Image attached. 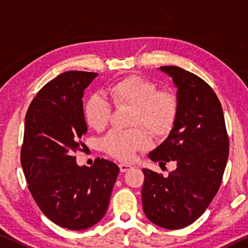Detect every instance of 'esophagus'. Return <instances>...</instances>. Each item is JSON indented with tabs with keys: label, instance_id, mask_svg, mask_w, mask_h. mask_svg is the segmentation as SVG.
<instances>
[{
	"label": "esophagus",
	"instance_id": "obj_1",
	"mask_svg": "<svg viewBox=\"0 0 248 248\" xmlns=\"http://www.w3.org/2000/svg\"><path fill=\"white\" fill-rule=\"evenodd\" d=\"M120 170H121V172L122 173H125V172H127V170H129L132 169V166L131 165H128V164H120Z\"/></svg>",
	"mask_w": 248,
	"mask_h": 248
}]
</instances>
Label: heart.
<instances>
[{
  "instance_id": "1",
  "label": "heart",
  "mask_w": 248,
  "mask_h": 248,
  "mask_svg": "<svg viewBox=\"0 0 248 248\" xmlns=\"http://www.w3.org/2000/svg\"><path fill=\"white\" fill-rule=\"evenodd\" d=\"M108 94L114 104L133 108L132 126H144L156 136L169 134L177 114V102L166 91H157L153 82L139 75L120 79L108 87ZM111 103L100 94L89 97L84 105L87 124L95 131H102L111 117ZM151 144L150 135L143 128L112 129L103 137V151L120 161H132L137 151L145 150Z\"/></svg>"
}]
</instances>
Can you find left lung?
Here are the masks:
<instances>
[{"label": "left lung", "mask_w": 248, "mask_h": 248, "mask_svg": "<svg viewBox=\"0 0 248 248\" xmlns=\"http://www.w3.org/2000/svg\"><path fill=\"white\" fill-rule=\"evenodd\" d=\"M176 87L174 126L148 157L176 164L164 177L143 169L144 213L155 225L180 230L206 211L219 188L228 158L223 108L214 91L199 76L177 66H161Z\"/></svg>", "instance_id": "8db88e82"}]
</instances>
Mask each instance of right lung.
I'll list each match as a JSON object with an SVG mask.
<instances>
[{
  "instance_id": "right-lung-1",
  "label": "right lung",
  "mask_w": 248,
  "mask_h": 248,
  "mask_svg": "<svg viewBox=\"0 0 248 248\" xmlns=\"http://www.w3.org/2000/svg\"><path fill=\"white\" fill-rule=\"evenodd\" d=\"M97 75H59L42 87L25 116L21 163L29 189L47 218L71 231L86 230L103 218L120 172L104 158L78 166L74 156L87 133L82 98Z\"/></svg>"
}]
</instances>
